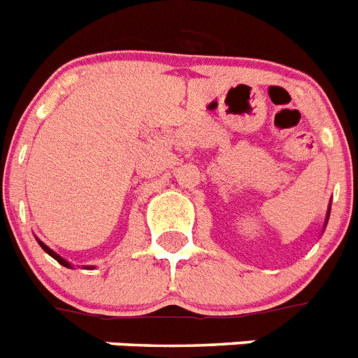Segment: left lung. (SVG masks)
Masks as SVG:
<instances>
[{
	"mask_svg": "<svg viewBox=\"0 0 358 358\" xmlns=\"http://www.w3.org/2000/svg\"><path fill=\"white\" fill-rule=\"evenodd\" d=\"M328 213H330V211H328ZM328 217H330V215H328ZM328 217H327V222H328Z\"/></svg>",
	"mask_w": 358,
	"mask_h": 358,
	"instance_id": "1",
	"label": "left lung"
}]
</instances>
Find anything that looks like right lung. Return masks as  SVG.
Wrapping results in <instances>:
<instances>
[{"mask_svg":"<svg viewBox=\"0 0 358 358\" xmlns=\"http://www.w3.org/2000/svg\"><path fill=\"white\" fill-rule=\"evenodd\" d=\"M39 245H41V248H43V249H44V251L48 252V255H50V256H52V258H55V260H57V262H59V264H61V265H64V267H69V268H71V265H69V264H68V262H66V260H64V258H61V256L57 255V252H53V251H52V249H50V248H48V245H44V243H43V242H39Z\"/></svg>","mask_w":358,"mask_h":358,"instance_id":"1","label":"right lung"}]
</instances>
